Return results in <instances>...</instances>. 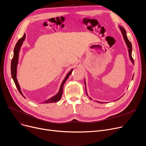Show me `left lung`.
Wrapping results in <instances>:
<instances>
[{
	"instance_id": "1",
	"label": "left lung",
	"mask_w": 146,
	"mask_h": 146,
	"mask_svg": "<svg viewBox=\"0 0 146 146\" xmlns=\"http://www.w3.org/2000/svg\"><path fill=\"white\" fill-rule=\"evenodd\" d=\"M119 29L120 30H121V32L122 33V35H123V39L125 41V43L126 44V45H127V47L128 48V52H129V58L131 59L132 64H134V60H133L132 57V44L131 43V42L128 40V37H127V36H126V31L125 30V29L122 27V26H119ZM133 77H134V76H133ZM133 77H132V79H133ZM85 91H86V94L88 96V94L86 92V83H85ZM90 98L91 100H92L91 98L90 97ZM97 102L98 103H102V102H100V101H97Z\"/></svg>"
}]
</instances>
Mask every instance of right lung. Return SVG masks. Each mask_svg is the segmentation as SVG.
<instances>
[{"label":"right lung","instance_id":"add662e5","mask_svg":"<svg viewBox=\"0 0 146 146\" xmlns=\"http://www.w3.org/2000/svg\"><path fill=\"white\" fill-rule=\"evenodd\" d=\"M25 38H26V34H24V36L20 38V39H19L17 42V43H16L15 46L14 48V56H13V58L12 59L11 61V75H12V78L13 79L14 82H15V84L18 89V91L20 92V93L22 95V96L24 97V96L22 94V92L21 91V89L20 87V85L18 84V82L17 79V64H18V55H19V52H20V48L22 45V44L25 39ZM73 70H71V71L65 77L64 80L62 81V84L60 86V90L58 92V94L56 95V96L52 97V98H50V99L45 101V102L43 103H56L58 102V101H60V100L62 96V90H63V86H64V84L66 82V81L67 80V79H68V78L69 77V76L71 74ZM25 98V97H24Z\"/></svg>","mask_w":146,"mask_h":146}]
</instances>
